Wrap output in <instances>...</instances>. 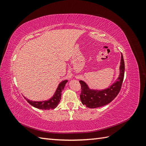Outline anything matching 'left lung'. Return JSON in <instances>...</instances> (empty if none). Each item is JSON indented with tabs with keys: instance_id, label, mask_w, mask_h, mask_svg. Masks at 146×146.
<instances>
[{
	"instance_id": "1",
	"label": "left lung",
	"mask_w": 146,
	"mask_h": 146,
	"mask_svg": "<svg viewBox=\"0 0 146 146\" xmlns=\"http://www.w3.org/2000/svg\"><path fill=\"white\" fill-rule=\"evenodd\" d=\"M124 61L121 53L119 77L111 86L104 90H95L90 88L89 85L84 81H79L82 87L80 100L83 105H85L86 107L88 108H96L111 102L117 96L121 90L124 77Z\"/></svg>"
}]
</instances>
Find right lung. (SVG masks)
Masks as SVG:
<instances>
[{
    "label": "right lung",
    "instance_id": "obj_1",
    "mask_svg": "<svg viewBox=\"0 0 146 146\" xmlns=\"http://www.w3.org/2000/svg\"><path fill=\"white\" fill-rule=\"evenodd\" d=\"M67 81L63 80L58 85L54 94L53 95L51 98L46 100L42 101H33L28 99L24 97V98L27 100L28 102L33 107L41 109V110H50L55 109L58 106L60 101L61 100V92L64 90V88Z\"/></svg>",
    "mask_w": 146,
    "mask_h": 146
}]
</instances>
